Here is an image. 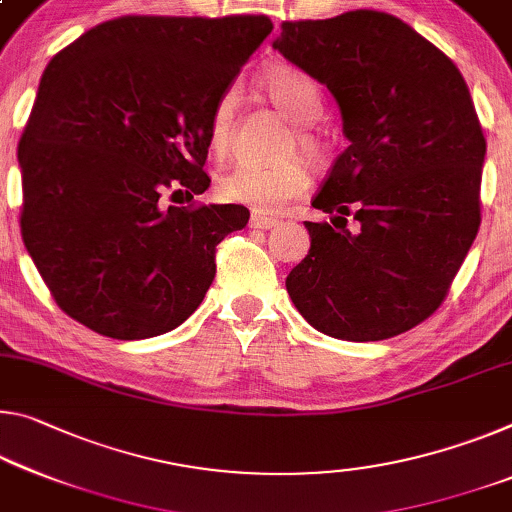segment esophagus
<instances>
[{
    "label": "esophagus",
    "instance_id": "obj_1",
    "mask_svg": "<svg viewBox=\"0 0 512 512\" xmlns=\"http://www.w3.org/2000/svg\"><path fill=\"white\" fill-rule=\"evenodd\" d=\"M278 225H280L278 218L262 216V214L250 216V227H257V230H273V227H278Z\"/></svg>",
    "mask_w": 512,
    "mask_h": 512
}]
</instances>
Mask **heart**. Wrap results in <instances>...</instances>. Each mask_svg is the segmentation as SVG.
Instances as JSON below:
<instances>
[{
	"label": "heart",
	"mask_w": 512,
	"mask_h": 512,
	"mask_svg": "<svg viewBox=\"0 0 512 512\" xmlns=\"http://www.w3.org/2000/svg\"><path fill=\"white\" fill-rule=\"evenodd\" d=\"M259 84L271 97L291 123L300 125L296 129V141L307 157L321 159L323 145L316 139L310 127L321 116L323 100L314 81L291 66H273L259 79ZM234 113H237V91L225 88L214 102L209 116V141L216 152H225L232 136ZM310 186V170L300 159L285 161L278 166H253L239 164L227 170L218 180V193L230 202H241L259 212H275L287 200L303 196Z\"/></svg>",
	"instance_id": "b5f03b06"
}]
</instances>
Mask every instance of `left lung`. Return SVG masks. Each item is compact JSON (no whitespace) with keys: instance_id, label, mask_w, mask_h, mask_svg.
I'll return each mask as SVG.
<instances>
[{"instance_id":"obj_1","label":"left lung","mask_w":512,"mask_h":512,"mask_svg":"<svg viewBox=\"0 0 512 512\" xmlns=\"http://www.w3.org/2000/svg\"><path fill=\"white\" fill-rule=\"evenodd\" d=\"M273 50L328 86L348 139L312 200L344 227L305 221L312 246L289 296L323 335H401L442 305L481 225L485 139L465 79L380 11L282 22Z\"/></svg>"}]
</instances>
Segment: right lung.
I'll list each match as a JSON object with an SVG mask.
<instances>
[{
  "instance_id": "1",
  "label": "right lung",
  "mask_w": 512,
  "mask_h": 512,
  "mask_svg": "<svg viewBox=\"0 0 512 512\" xmlns=\"http://www.w3.org/2000/svg\"><path fill=\"white\" fill-rule=\"evenodd\" d=\"M266 15L102 22L45 68L18 148L20 230L56 305L111 339L157 337L198 310L243 205H164L207 191L214 102Z\"/></svg>"
}]
</instances>
